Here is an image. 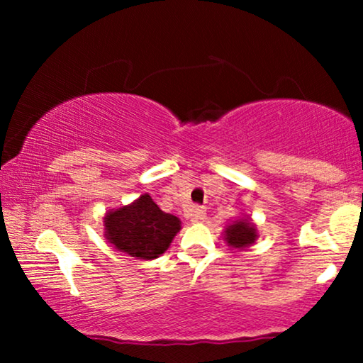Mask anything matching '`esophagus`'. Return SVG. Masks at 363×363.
<instances>
[{"label": "esophagus", "mask_w": 363, "mask_h": 363, "mask_svg": "<svg viewBox=\"0 0 363 363\" xmlns=\"http://www.w3.org/2000/svg\"><path fill=\"white\" fill-rule=\"evenodd\" d=\"M188 218L193 223H200L206 218V210L203 206H193L190 211H188Z\"/></svg>", "instance_id": "34e87169"}]
</instances>
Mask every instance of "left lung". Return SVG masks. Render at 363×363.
Here are the masks:
<instances>
[{
    "mask_svg": "<svg viewBox=\"0 0 363 363\" xmlns=\"http://www.w3.org/2000/svg\"><path fill=\"white\" fill-rule=\"evenodd\" d=\"M257 238H259L257 226L250 216H242L240 220L230 223V225L225 226V231H223V240L226 241V245L233 247V250L240 251H245L255 245Z\"/></svg>",
    "mask_w": 363,
    "mask_h": 363,
    "instance_id": "left-lung-1",
    "label": "left lung"
}]
</instances>
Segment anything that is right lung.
<instances>
[{
	"label": "right lung",
	"instance_id": "1",
	"mask_svg": "<svg viewBox=\"0 0 363 363\" xmlns=\"http://www.w3.org/2000/svg\"><path fill=\"white\" fill-rule=\"evenodd\" d=\"M180 230L182 221L162 211L148 193L130 205L106 211L104 216L106 240L118 252L135 259L152 261L162 256Z\"/></svg>",
	"mask_w": 363,
	"mask_h": 363
}]
</instances>
